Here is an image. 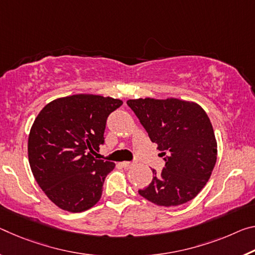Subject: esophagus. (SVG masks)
Returning <instances> with one entry per match:
<instances>
[{
	"label": "esophagus",
	"instance_id": "esophagus-1",
	"mask_svg": "<svg viewBox=\"0 0 255 255\" xmlns=\"http://www.w3.org/2000/svg\"><path fill=\"white\" fill-rule=\"evenodd\" d=\"M120 164H121V167L125 168V169H129V168H131L132 165H134V163H132V162H128V161H125V162H121Z\"/></svg>",
	"mask_w": 255,
	"mask_h": 255
}]
</instances>
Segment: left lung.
Here are the masks:
<instances>
[{"instance_id":"left-lung-1","label":"left lung","mask_w":255,"mask_h":255,"mask_svg":"<svg viewBox=\"0 0 255 255\" xmlns=\"http://www.w3.org/2000/svg\"><path fill=\"white\" fill-rule=\"evenodd\" d=\"M165 165L138 193L160 207H177L193 200L211 176L217 140L211 121L199 104L178 99L128 100Z\"/></svg>"}]
</instances>
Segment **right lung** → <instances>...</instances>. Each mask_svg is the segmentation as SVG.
<instances>
[{"instance_id": "right-lung-1", "label": "right lung", "mask_w": 255, "mask_h": 255, "mask_svg": "<svg viewBox=\"0 0 255 255\" xmlns=\"http://www.w3.org/2000/svg\"><path fill=\"white\" fill-rule=\"evenodd\" d=\"M123 101L77 94L52 101L36 117L28 137L31 172L60 209L83 212L98 203L116 164L93 154L104 143L109 115Z\"/></svg>"}]
</instances>
